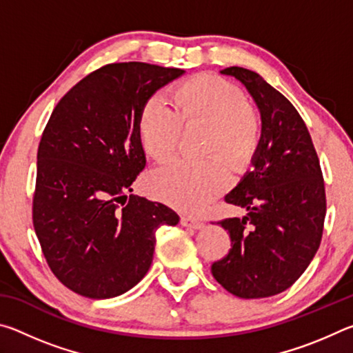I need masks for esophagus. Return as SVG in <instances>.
Returning <instances> with one entry per match:
<instances>
[{"mask_svg":"<svg viewBox=\"0 0 353 353\" xmlns=\"http://www.w3.org/2000/svg\"><path fill=\"white\" fill-rule=\"evenodd\" d=\"M181 224L183 225V227H188V229H202V227H204V223H202V221H199V219H196V218H191V216H182L181 218Z\"/></svg>","mask_w":353,"mask_h":353,"instance_id":"34e87169","label":"esophagus"}]
</instances>
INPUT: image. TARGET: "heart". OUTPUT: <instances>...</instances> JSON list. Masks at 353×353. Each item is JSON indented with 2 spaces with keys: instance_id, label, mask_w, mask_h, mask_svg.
<instances>
[{
  "instance_id": "1",
  "label": "heart",
  "mask_w": 353,
  "mask_h": 353,
  "mask_svg": "<svg viewBox=\"0 0 353 353\" xmlns=\"http://www.w3.org/2000/svg\"><path fill=\"white\" fill-rule=\"evenodd\" d=\"M172 110L157 98L141 105L137 135L143 151L159 163L176 154L181 132L205 129L204 162H174L149 174L148 191L182 212H199L229 185L230 171L243 174L261 148V118L240 87L216 74H196L168 92Z\"/></svg>"
}]
</instances>
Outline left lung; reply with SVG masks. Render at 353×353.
Instances as JSON below:
<instances>
[{
  "mask_svg": "<svg viewBox=\"0 0 353 353\" xmlns=\"http://www.w3.org/2000/svg\"><path fill=\"white\" fill-rule=\"evenodd\" d=\"M234 76L259 105L263 140L254 170L225 194L227 204L248 210L218 221L232 248L212 274L234 296L261 299L296 282L318 252L327 210L325 187L312 137L296 107L263 77L241 67Z\"/></svg>",
  "mask_w": 353,
  "mask_h": 353,
  "instance_id": "left-lung-1",
  "label": "left lung"
}]
</instances>
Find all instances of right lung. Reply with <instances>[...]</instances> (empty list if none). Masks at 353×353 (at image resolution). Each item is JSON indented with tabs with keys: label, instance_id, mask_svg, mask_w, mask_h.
Listing matches in <instances>:
<instances>
[{
	"label": "right lung",
	"instance_id": "1",
	"mask_svg": "<svg viewBox=\"0 0 353 353\" xmlns=\"http://www.w3.org/2000/svg\"><path fill=\"white\" fill-rule=\"evenodd\" d=\"M185 73L143 62L109 63L52 110L37 151L32 223L48 266L83 297L123 294L151 268L155 230L179 214L129 194L145 170L141 105Z\"/></svg>",
	"mask_w": 353,
	"mask_h": 353
}]
</instances>
